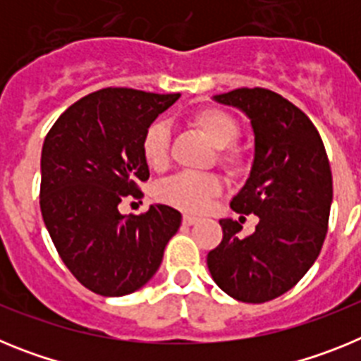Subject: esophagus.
Listing matches in <instances>:
<instances>
[{
  "instance_id": "esophagus-1",
  "label": "esophagus",
  "mask_w": 361,
  "mask_h": 361,
  "mask_svg": "<svg viewBox=\"0 0 361 361\" xmlns=\"http://www.w3.org/2000/svg\"><path fill=\"white\" fill-rule=\"evenodd\" d=\"M183 222L186 226H193V224H195V222H199V216H195V215H184L183 216Z\"/></svg>"
}]
</instances>
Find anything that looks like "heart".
Listing matches in <instances>:
<instances>
[{
  "label": "heart",
  "mask_w": 361,
  "mask_h": 361,
  "mask_svg": "<svg viewBox=\"0 0 361 361\" xmlns=\"http://www.w3.org/2000/svg\"><path fill=\"white\" fill-rule=\"evenodd\" d=\"M190 124L199 130L215 148L219 149V162L228 170H237L242 164L240 153L229 148L237 142L240 126L228 111L206 108L197 111ZM170 126L164 121H155L146 128L141 141L142 157L146 164L155 171H162L170 164ZM219 178L213 175L180 173L161 183L155 190V197L161 202L170 204L184 212H204L212 200L220 193Z\"/></svg>",
  "instance_id": "1"
}]
</instances>
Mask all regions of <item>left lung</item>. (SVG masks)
I'll return each mask as SVG.
<instances>
[{
	"label": "left lung",
	"instance_id": "obj_1",
	"mask_svg": "<svg viewBox=\"0 0 361 361\" xmlns=\"http://www.w3.org/2000/svg\"><path fill=\"white\" fill-rule=\"evenodd\" d=\"M250 119L255 155L250 177L231 209L258 216L253 235L220 219L222 242L208 253V269L224 293L262 304L296 286L320 255L327 233L333 175L320 133L304 111L266 88L213 95Z\"/></svg>",
	"mask_w": 361,
	"mask_h": 361
}]
</instances>
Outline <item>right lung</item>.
Returning <instances> with one entry per match:
<instances>
[{
  "label": "right lung",
  "instance_id": "add662e5",
  "mask_svg": "<svg viewBox=\"0 0 361 361\" xmlns=\"http://www.w3.org/2000/svg\"><path fill=\"white\" fill-rule=\"evenodd\" d=\"M180 94L104 88L66 108L44 137L39 206L57 253L79 282L101 296L141 289L180 228L177 209L155 204L123 215L149 177L141 141Z\"/></svg>",
  "mask_w": 361,
  "mask_h": 361
}]
</instances>
